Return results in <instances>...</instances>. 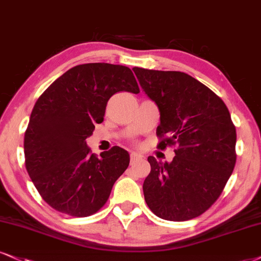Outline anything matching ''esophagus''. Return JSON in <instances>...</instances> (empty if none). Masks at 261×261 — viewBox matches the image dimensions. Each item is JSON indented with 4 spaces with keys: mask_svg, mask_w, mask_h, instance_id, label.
I'll use <instances>...</instances> for the list:
<instances>
[{
    "mask_svg": "<svg viewBox=\"0 0 261 261\" xmlns=\"http://www.w3.org/2000/svg\"><path fill=\"white\" fill-rule=\"evenodd\" d=\"M141 159H143V156L139 155V153H137V152H132L130 153V163H132V165H133V163H136L137 161H139Z\"/></svg>",
    "mask_w": 261,
    "mask_h": 261,
    "instance_id": "1",
    "label": "esophagus"
}]
</instances>
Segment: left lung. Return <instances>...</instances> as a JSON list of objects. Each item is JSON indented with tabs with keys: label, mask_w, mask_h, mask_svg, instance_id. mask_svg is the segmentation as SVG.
<instances>
[{
	"label": "left lung",
	"mask_w": 261,
	"mask_h": 261,
	"mask_svg": "<svg viewBox=\"0 0 261 261\" xmlns=\"http://www.w3.org/2000/svg\"><path fill=\"white\" fill-rule=\"evenodd\" d=\"M139 85L160 110V149L175 145L172 162L147 157L144 197L161 219L185 221L219 198L236 163V128L224 101L180 71L134 67ZM166 138H165L164 137Z\"/></svg>",
	"instance_id": "left-lung-1"
}]
</instances>
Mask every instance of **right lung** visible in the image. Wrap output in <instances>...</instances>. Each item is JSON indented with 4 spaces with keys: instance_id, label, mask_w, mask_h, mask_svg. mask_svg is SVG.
Here are the masks:
<instances>
[{
    "instance_id": "obj_1",
    "label": "right lung",
    "mask_w": 261,
    "mask_h": 261,
    "mask_svg": "<svg viewBox=\"0 0 261 261\" xmlns=\"http://www.w3.org/2000/svg\"><path fill=\"white\" fill-rule=\"evenodd\" d=\"M122 91L139 93L129 67L89 63L67 70L37 99L25 132V166L56 211L72 217L96 213L129 165V153L122 147L98 159L86 143L104 121L109 99Z\"/></svg>"
}]
</instances>
